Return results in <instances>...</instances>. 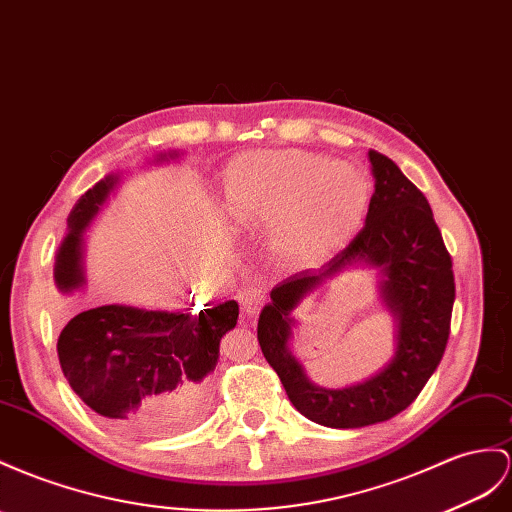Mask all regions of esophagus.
<instances>
[{"label":"esophagus","instance_id":"obj_1","mask_svg":"<svg viewBox=\"0 0 512 512\" xmlns=\"http://www.w3.org/2000/svg\"><path fill=\"white\" fill-rule=\"evenodd\" d=\"M240 303H242V307H244L248 316H255V313L261 307V303H264V296H261L253 285H244L242 292H240Z\"/></svg>","mask_w":512,"mask_h":512}]
</instances>
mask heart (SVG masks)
Here are the masks:
<instances>
[{
	"label": "heart",
	"mask_w": 512,
	"mask_h": 512,
	"mask_svg": "<svg viewBox=\"0 0 512 512\" xmlns=\"http://www.w3.org/2000/svg\"><path fill=\"white\" fill-rule=\"evenodd\" d=\"M225 199L238 225L270 227L274 255L313 264L361 229L370 179L359 166L320 153L257 151L229 164Z\"/></svg>",
	"instance_id": "1"
}]
</instances>
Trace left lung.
I'll return each mask as SVG.
<instances>
[{"label": "left lung", "instance_id": "8db88e82", "mask_svg": "<svg viewBox=\"0 0 512 512\" xmlns=\"http://www.w3.org/2000/svg\"><path fill=\"white\" fill-rule=\"evenodd\" d=\"M374 194L365 225L344 251L320 270L281 281L261 309L257 339L279 374L287 398L307 419L329 428L387 422L424 389L445 352L454 305L452 257L426 196L387 155L370 151ZM382 268V297L397 320V352L368 382L344 390L313 386L289 350L291 311L316 286L350 265Z\"/></svg>", "mask_w": 512, "mask_h": 512}]
</instances>
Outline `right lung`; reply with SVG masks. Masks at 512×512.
Returning a JSON list of instances; mask_svg holds the SVG:
<instances>
[{
	"mask_svg": "<svg viewBox=\"0 0 512 512\" xmlns=\"http://www.w3.org/2000/svg\"><path fill=\"white\" fill-rule=\"evenodd\" d=\"M177 151L157 155L170 162ZM119 183L103 177L80 196L67 218L54 281L60 311L86 283L84 233ZM192 313L101 305L67 313L58 337V359L71 389L101 417L136 435H177L199 424L209 406V381L218 363L220 339L238 324L235 300L207 303Z\"/></svg>",
	"mask_w": 512,
	"mask_h": 512,
	"instance_id": "obj_1",
	"label": "right lung"
}]
</instances>
